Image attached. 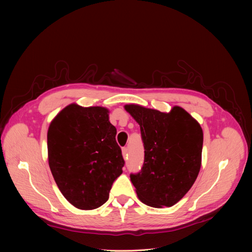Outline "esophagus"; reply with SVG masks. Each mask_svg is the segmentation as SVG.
<instances>
[{"mask_svg": "<svg viewBox=\"0 0 252 252\" xmlns=\"http://www.w3.org/2000/svg\"><path fill=\"white\" fill-rule=\"evenodd\" d=\"M127 152H128L127 147H124V148H123V155H124V157H126V156L127 155Z\"/></svg>", "mask_w": 252, "mask_h": 252, "instance_id": "obj_1", "label": "esophagus"}]
</instances>
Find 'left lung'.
<instances>
[{
  "mask_svg": "<svg viewBox=\"0 0 252 252\" xmlns=\"http://www.w3.org/2000/svg\"><path fill=\"white\" fill-rule=\"evenodd\" d=\"M140 125L144 163L130 174L139 199L152 207H170L193 186L201 166L203 131L195 119L175 106L169 113L126 105Z\"/></svg>",
  "mask_w": 252,
  "mask_h": 252,
  "instance_id": "obj_1",
  "label": "left lung"
}]
</instances>
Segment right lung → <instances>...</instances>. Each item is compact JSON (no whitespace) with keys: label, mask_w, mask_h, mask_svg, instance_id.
Segmentation results:
<instances>
[{"label":"right lung","mask_w":252,"mask_h":252,"mask_svg":"<svg viewBox=\"0 0 252 252\" xmlns=\"http://www.w3.org/2000/svg\"><path fill=\"white\" fill-rule=\"evenodd\" d=\"M116 128L103 107L70 104L48 130L51 173L63 196L79 209H95L109 198L125 160Z\"/></svg>","instance_id":"add662e5"}]
</instances>
